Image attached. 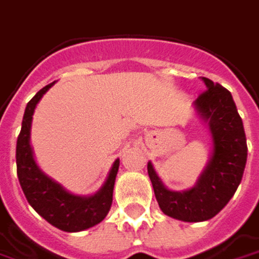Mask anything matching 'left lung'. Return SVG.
<instances>
[{"label": "left lung", "instance_id": "left-lung-1", "mask_svg": "<svg viewBox=\"0 0 259 259\" xmlns=\"http://www.w3.org/2000/svg\"><path fill=\"white\" fill-rule=\"evenodd\" d=\"M203 81L207 90L197 97L194 106L208 121L213 155L197 186L183 193L169 191L148 163V174L161 210L166 216L184 222L211 219L229 203L241 184L248 156L243 123L232 94L208 78Z\"/></svg>", "mask_w": 259, "mask_h": 259}]
</instances>
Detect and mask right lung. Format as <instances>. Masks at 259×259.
<instances>
[{
    "mask_svg": "<svg viewBox=\"0 0 259 259\" xmlns=\"http://www.w3.org/2000/svg\"><path fill=\"white\" fill-rule=\"evenodd\" d=\"M53 84L55 82L43 87L27 103L16 148L18 181L30 206L43 219L61 231L79 232L100 223L107 216L113 201V188L120 161L117 159L114 162L104 187L96 196L91 197L69 194L40 171L33 159V152L30 148L31 116L40 98Z\"/></svg>",
    "mask_w": 259,
    "mask_h": 259,
    "instance_id": "1",
    "label": "right lung"
}]
</instances>
